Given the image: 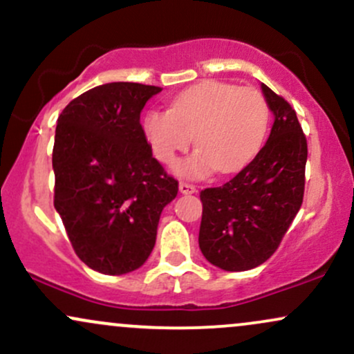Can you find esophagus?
<instances>
[{
	"label": "esophagus",
	"instance_id": "34e87169",
	"mask_svg": "<svg viewBox=\"0 0 354 354\" xmlns=\"http://www.w3.org/2000/svg\"><path fill=\"white\" fill-rule=\"evenodd\" d=\"M180 191L183 194H193V193H196V186L189 185V183L181 181L180 183Z\"/></svg>",
	"mask_w": 354,
	"mask_h": 354
}]
</instances>
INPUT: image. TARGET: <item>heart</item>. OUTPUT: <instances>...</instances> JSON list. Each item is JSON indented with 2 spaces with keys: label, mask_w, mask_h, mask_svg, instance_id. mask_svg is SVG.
I'll use <instances>...</instances> for the list:
<instances>
[{
  "label": "heart",
  "mask_w": 354,
  "mask_h": 354,
  "mask_svg": "<svg viewBox=\"0 0 354 354\" xmlns=\"http://www.w3.org/2000/svg\"><path fill=\"white\" fill-rule=\"evenodd\" d=\"M270 126V108L256 88L201 81L174 96L168 111L151 109L143 116V133L154 156L173 165L178 154L194 151L176 166L180 176H208L233 173L250 163L265 143Z\"/></svg>",
  "instance_id": "b5f03b06"
}]
</instances>
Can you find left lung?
Here are the masks:
<instances>
[{
    "label": "left lung",
    "mask_w": 354,
    "mask_h": 354,
    "mask_svg": "<svg viewBox=\"0 0 354 354\" xmlns=\"http://www.w3.org/2000/svg\"><path fill=\"white\" fill-rule=\"evenodd\" d=\"M261 89L274 115L266 145L233 180L200 193V250L225 271L263 265L303 203L306 136L291 104L266 84Z\"/></svg>",
    "instance_id": "left-lung-1"
}]
</instances>
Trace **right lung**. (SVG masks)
I'll return each mask as SVG.
<instances>
[{"label": "right lung", "instance_id": "obj_1", "mask_svg": "<svg viewBox=\"0 0 354 354\" xmlns=\"http://www.w3.org/2000/svg\"><path fill=\"white\" fill-rule=\"evenodd\" d=\"M161 88L101 84L58 118L53 146L55 208L78 258L103 274L135 271L151 254L161 211L178 181L153 158L141 109Z\"/></svg>", "mask_w": 354, "mask_h": 354}]
</instances>
